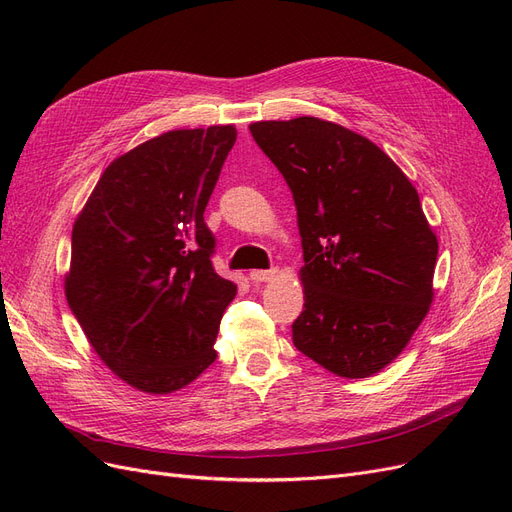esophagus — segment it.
Here are the masks:
<instances>
[{
	"instance_id": "obj_1",
	"label": "esophagus",
	"mask_w": 512,
	"mask_h": 512,
	"mask_svg": "<svg viewBox=\"0 0 512 512\" xmlns=\"http://www.w3.org/2000/svg\"><path fill=\"white\" fill-rule=\"evenodd\" d=\"M277 273H280L277 269H269V271H262V269L250 271V280H252V282H271V280H275Z\"/></svg>"
}]
</instances>
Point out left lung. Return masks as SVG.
Segmentation results:
<instances>
[{"label":"left lung","instance_id":"1","mask_svg":"<svg viewBox=\"0 0 512 512\" xmlns=\"http://www.w3.org/2000/svg\"><path fill=\"white\" fill-rule=\"evenodd\" d=\"M250 132L297 207L305 265L292 342L339 378H369L404 352L433 301L438 237L410 179L369 138L318 117Z\"/></svg>","mask_w":512,"mask_h":512}]
</instances>
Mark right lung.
<instances>
[{
	"instance_id": "obj_1",
	"label": "right lung",
	"mask_w": 512,
	"mask_h": 512,
	"mask_svg": "<svg viewBox=\"0 0 512 512\" xmlns=\"http://www.w3.org/2000/svg\"><path fill=\"white\" fill-rule=\"evenodd\" d=\"M235 126L170 130L108 164L72 228L66 299L100 361L168 395L215 361L237 284L213 271L205 207Z\"/></svg>"
}]
</instances>
